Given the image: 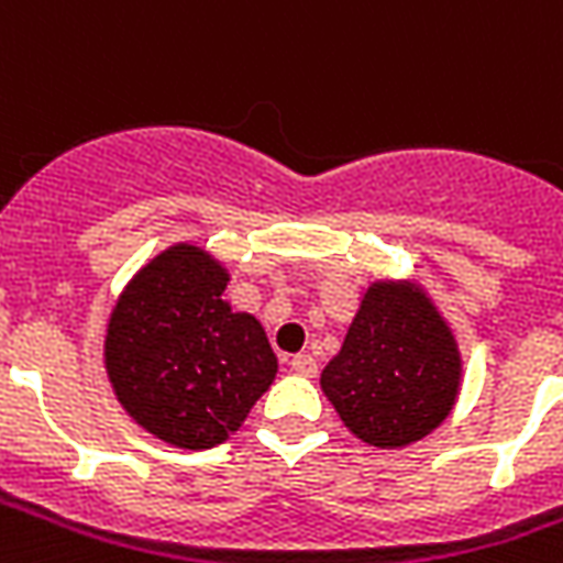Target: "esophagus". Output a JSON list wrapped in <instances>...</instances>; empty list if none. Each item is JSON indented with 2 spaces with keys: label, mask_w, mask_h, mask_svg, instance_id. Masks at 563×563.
Returning <instances> with one entry per match:
<instances>
[{
  "label": "esophagus",
  "mask_w": 563,
  "mask_h": 563,
  "mask_svg": "<svg viewBox=\"0 0 563 563\" xmlns=\"http://www.w3.org/2000/svg\"><path fill=\"white\" fill-rule=\"evenodd\" d=\"M292 371L295 374H301V377H317V358H313V355H295Z\"/></svg>",
  "instance_id": "esophagus-1"
}]
</instances>
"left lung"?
<instances>
[{"instance_id":"left-lung-1","label":"left lung","mask_w":563,"mask_h":563,"mask_svg":"<svg viewBox=\"0 0 563 563\" xmlns=\"http://www.w3.org/2000/svg\"><path fill=\"white\" fill-rule=\"evenodd\" d=\"M319 383L358 440L407 446L452 413L461 389L459 343L422 286L374 283Z\"/></svg>"}]
</instances>
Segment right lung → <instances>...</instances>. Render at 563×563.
Segmentation results:
<instances>
[{
    "label": "right lung",
    "mask_w": 563,
    "mask_h": 563,
    "mask_svg": "<svg viewBox=\"0 0 563 563\" xmlns=\"http://www.w3.org/2000/svg\"><path fill=\"white\" fill-rule=\"evenodd\" d=\"M229 271L201 246L174 244L117 298L104 367L135 422L180 449H210L241 428L277 377L256 317L222 301Z\"/></svg>",
    "instance_id": "1"
}]
</instances>
